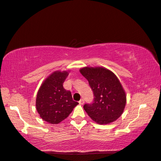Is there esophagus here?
<instances>
[{"label": "esophagus", "instance_id": "obj_1", "mask_svg": "<svg viewBox=\"0 0 161 161\" xmlns=\"http://www.w3.org/2000/svg\"><path fill=\"white\" fill-rule=\"evenodd\" d=\"M84 103V100L83 99H80L79 101V104L80 105H83Z\"/></svg>", "mask_w": 161, "mask_h": 161}]
</instances>
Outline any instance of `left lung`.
Wrapping results in <instances>:
<instances>
[{
    "label": "left lung",
    "mask_w": 161,
    "mask_h": 161,
    "mask_svg": "<svg viewBox=\"0 0 161 161\" xmlns=\"http://www.w3.org/2000/svg\"><path fill=\"white\" fill-rule=\"evenodd\" d=\"M80 72L88 80L94 96L92 103L83 106L91 119L101 125L119 119L126 104V95L116 75L103 67H84Z\"/></svg>",
    "instance_id": "obj_1"
}]
</instances>
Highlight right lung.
I'll return each mask as SVG.
<instances>
[{"instance_id":"right-lung-1","label":"right lung","mask_w":161,"mask_h":161,"mask_svg":"<svg viewBox=\"0 0 161 161\" xmlns=\"http://www.w3.org/2000/svg\"><path fill=\"white\" fill-rule=\"evenodd\" d=\"M67 71H54L42 83L38 92L36 106L46 122L58 124L65 119L78 103L73 101L71 92L63 87Z\"/></svg>"}]
</instances>
